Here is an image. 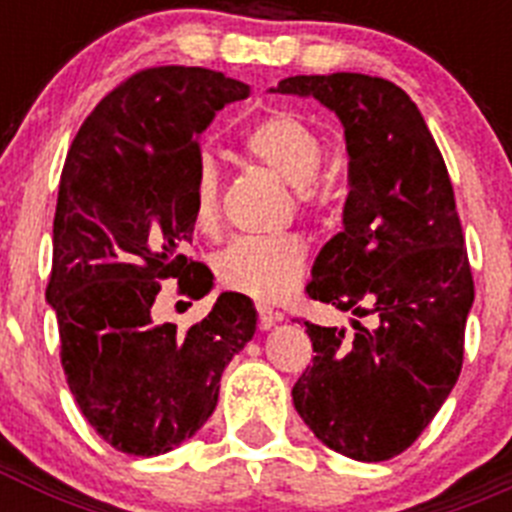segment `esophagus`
<instances>
[{"label": "esophagus", "instance_id": "1", "mask_svg": "<svg viewBox=\"0 0 512 512\" xmlns=\"http://www.w3.org/2000/svg\"><path fill=\"white\" fill-rule=\"evenodd\" d=\"M256 310H259V328L261 330L274 328V325L282 323V320H284L282 312L274 310V307H269V305H256Z\"/></svg>", "mask_w": 512, "mask_h": 512}]
</instances>
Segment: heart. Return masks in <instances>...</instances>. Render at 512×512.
Segmentation results:
<instances>
[{
    "instance_id": "1",
    "label": "heart",
    "mask_w": 512,
    "mask_h": 512,
    "mask_svg": "<svg viewBox=\"0 0 512 512\" xmlns=\"http://www.w3.org/2000/svg\"><path fill=\"white\" fill-rule=\"evenodd\" d=\"M243 151L292 184L302 205H312L325 151L315 130L300 117L289 112L264 117L243 138ZM192 215L205 233H212L220 223V176L210 158H202L194 171ZM305 266L307 248L297 235H246L215 259L217 279L225 287L264 302L287 297L300 284Z\"/></svg>"
}]
</instances>
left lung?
Wrapping results in <instances>:
<instances>
[{
	"label": "left lung",
	"mask_w": 512,
	"mask_h": 512,
	"mask_svg": "<svg viewBox=\"0 0 512 512\" xmlns=\"http://www.w3.org/2000/svg\"><path fill=\"white\" fill-rule=\"evenodd\" d=\"M271 92L336 112L351 158L343 230L320 248L307 295L351 312L354 333L305 323L315 356L292 400L328 449L392 459L441 410L464 361L474 282L449 171L392 81L341 71L289 76Z\"/></svg>",
	"instance_id": "1"
}]
</instances>
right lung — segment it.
Instances as JSON below:
<instances>
[{
	"label": "right lung",
	"mask_w": 512,
	"mask_h": 512,
	"mask_svg": "<svg viewBox=\"0 0 512 512\" xmlns=\"http://www.w3.org/2000/svg\"><path fill=\"white\" fill-rule=\"evenodd\" d=\"M248 94L200 66L138 71L94 107L63 164L45 300L71 395L122 454H166L200 431L225 366L256 333V307L238 292L187 330L153 320L161 279L192 300L212 289L210 269L184 256L200 135Z\"/></svg>",
	"instance_id": "right-lung-1"
}]
</instances>
